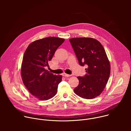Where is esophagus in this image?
<instances>
[{
    "label": "esophagus",
    "instance_id": "obj_1",
    "mask_svg": "<svg viewBox=\"0 0 131 131\" xmlns=\"http://www.w3.org/2000/svg\"><path fill=\"white\" fill-rule=\"evenodd\" d=\"M62 75H63L64 77H68L71 76L70 74H66V73H63Z\"/></svg>",
    "mask_w": 131,
    "mask_h": 131
}]
</instances>
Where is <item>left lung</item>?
<instances>
[{"label": "left lung", "mask_w": 131, "mask_h": 131, "mask_svg": "<svg viewBox=\"0 0 131 131\" xmlns=\"http://www.w3.org/2000/svg\"><path fill=\"white\" fill-rule=\"evenodd\" d=\"M69 41L79 65L88 66L85 76L77 77L79 83L74 92L83 99H94L103 91L110 76V65L105 50L98 40L89 37L73 38Z\"/></svg>", "instance_id": "1"}]
</instances>
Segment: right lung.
I'll list each match as a JSON object with an SVG mask.
<instances>
[{"label": "right lung", "mask_w": 131, "mask_h": 131, "mask_svg": "<svg viewBox=\"0 0 131 131\" xmlns=\"http://www.w3.org/2000/svg\"><path fill=\"white\" fill-rule=\"evenodd\" d=\"M64 41L55 37L37 40L24 53L21 70L22 80L28 91L39 100H48L57 94L62 76L53 74L45 67L49 66L48 62Z\"/></svg>", "instance_id": "obj_1"}]
</instances>
